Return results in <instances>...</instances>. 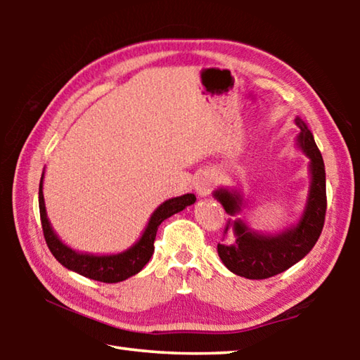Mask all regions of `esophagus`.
<instances>
[{
    "label": "esophagus",
    "mask_w": 360,
    "mask_h": 360,
    "mask_svg": "<svg viewBox=\"0 0 360 360\" xmlns=\"http://www.w3.org/2000/svg\"><path fill=\"white\" fill-rule=\"evenodd\" d=\"M212 187H214V176L212 174H203L202 178H198L197 186H195L200 195H208L212 191Z\"/></svg>",
    "instance_id": "1"
}]
</instances>
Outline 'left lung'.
<instances>
[{
  "mask_svg": "<svg viewBox=\"0 0 360 360\" xmlns=\"http://www.w3.org/2000/svg\"><path fill=\"white\" fill-rule=\"evenodd\" d=\"M300 127L298 144L304 154L309 157L311 169V188L307 210L297 227L283 231L276 236H262L249 230L241 221L229 219L224 227V243L217 245V254L224 265L235 275L248 279H266L276 276L295 265L304 255L311 251L321 236L326 221L327 193H326V168L324 160L314 143V138L302 119H297ZM214 197L221 202L224 210L233 216L240 211V193L216 191ZM234 229L236 238H229V229Z\"/></svg>",
  "mask_w": 360,
  "mask_h": 360,
  "instance_id": "8db88e82",
  "label": "left lung"
}]
</instances>
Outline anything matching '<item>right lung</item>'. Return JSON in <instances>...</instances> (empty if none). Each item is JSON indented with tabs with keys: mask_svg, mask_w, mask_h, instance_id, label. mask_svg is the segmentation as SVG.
I'll return each instance as SVG.
<instances>
[{
	"mask_svg": "<svg viewBox=\"0 0 360 360\" xmlns=\"http://www.w3.org/2000/svg\"><path fill=\"white\" fill-rule=\"evenodd\" d=\"M195 200L197 198H195L193 193H186L182 197L167 200L165 203H162L154 211V214L150 216L148 227H146L141 238L129 251L115 255H89L72 251L68 246H65L58 240V236L53 233L46 214L44 197H42V178L39 182V216L42 233H44L46 243L53 254V257L63 266L68 268V270L100 283H119L141 271L143 266L149 262L150 255L154 254V241L158 225L169 216L184 210L186 206L195 203Z\"/></svg>",
	"mask_w": 360,
	"mask_h": 360,
	"instance_id": "right-lung-1",
	"label": "right lung"
}]
</instances>
